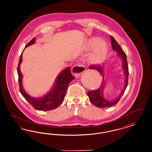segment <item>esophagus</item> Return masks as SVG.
<instances>
[{"label": "esophagus", "mask_w": 152, "mask_h": 152, "mask_svg": "<svg viewBox=\"0 0 152 152\" xmlns=\"http://www.w3.org/2000/svg\"><path fill=\"white\" fill-rule=\"evenodd\" d=\"M85 70V67L82 64H78L74 66L71 69V72L75 76L78 77Z\"/></svg>", "instance_id": "34e87169"}]
</instances>
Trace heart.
Wrapping results in <instances>:
<instances>
[{"label": "heart", "instance_id": "b5f03b06", "mask_svg": "<svg viewBox=\"0 0 152 152\" xmlns=\"http://www.w3.org/2000/svg\"><path fill=\"white\" fill-rule=\"evenodd\" d=\"M88 49L94 48L89 56V60L92 64H99L105 57L107 51L106 43L99 38H92L87 42Z\"/></svg>", "mask_w": 152, "mask_h": 152}]
</instances>
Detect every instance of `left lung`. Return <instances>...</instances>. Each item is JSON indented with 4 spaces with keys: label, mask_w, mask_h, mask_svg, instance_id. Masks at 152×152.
Listing matches in <instances>:
<instances>
[{
    "label": "left lung",
    "mask_w": 152,
    "mask_h": 152,
    "mask_svg": "<svg viewBox=\"0 0 152 152\" xmlns=\"http://www.w3.org/2000/svg\"><path fill=\"white\" fill-rule=\"evenodd\" d=\"M111 40V47L113 50L116 53L118 57H119L121 59L122 62V68L123 69V72L124 74L125 77V85L124 89L121 92L119 96L113 100H109L105 98L103 94V90L104 86V67L103 65L100 64H92L89 66L90 69H94L97 70L101 74L102 76V81L101 83V85L100 88L96 90L90 91L88 92V95L89 97V100L94 105L100 107V108H104L110 106H114L116 105L118 101H119L120 98L123 96L125 90L128 85V75H129V69H128V65L126 60V56L125 53L122 50L121 47H120L118 42L116 41L114 37L110 36Z\"/></svg>",
    "instance_id": "1"
}]
</instances>
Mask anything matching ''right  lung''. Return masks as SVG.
I'll return each instance as SVG.
<instances>
[{
    "mask_svg": "<svg viewBox=\"0 0 152 152\" xmlns=\"http://www.w3.org/2000/svg\"><path fill=\"white\" fill-rule=\"evenodd\" d=\"M34 42L35 38H33L26 45V48L28 46L32 45ZM22 62V53L20 56L19 61L17 72L18 75L19 90L24 99L37 110H51L58 107L64 100L69 83L75 78L71 74L70 67L66 68L60 72L56 78L52 88L48 94L43 97L36 98L29 95L23 88L22 80L23 75L20 70V65Z\"/></svg>",
    "mask_w": 152,
    "mask_h": 152,
    "instance_id": "right-lung-1",
    "label": "right lung"
}]
</instances>
